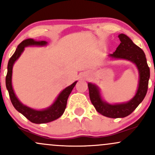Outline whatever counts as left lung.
<instances>
[{
	"label": "left lung",
	"mask_w": 155,
	"mask_h": 155,
	"mask_svg": "<svg viewBox=\"0 0 155 155\" xmlns=\"http://www.w3.org/2000/svg\"><path fill=\"white\" fill-rule=\"evenodd\" d=\"M120 44L116 51L110 55L113 58H124L132 61L137 67L140 73V82L136 95L126 103L110 105L101 99L97 86L88 83L89 96L93 105L99 114L110 118H123L131 114L143 100L146 95L150 77V69L148 66L146 55L140 48L124 34L119 35Z\"/></svg>",
	"instance_id": "left-lung-1"
}]
</instances>
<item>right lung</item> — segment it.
<instances>
[{
  "label": "right lung",
  "mask_w": 155,
  "mask_h": 155,
  "mask_svg": "<svg viewBox=\"0 0 155 155\" xmlns=\"http://www.w3.org/2000/svg\"><path fill=\"white\" fill-rule=\"evenodd\" d=\"M47 44L45 41H35L33 39H26L20 43L16 49L15 52L12 55V57L9 58L7 66V74L6 76V86L9 92V98H10L12 104L15 108L22 114L27 119H28L30 122L36 124L41 123H47L49 122L53 121L60 117L64 112L65 108L67 106V102L69 95L71 94V91L74 86L76 85V82L73 83L71 85L68 86L61 92V94L57 97L56 100L54 103L51 105L49 108L43 110H36L30 107L25 106L20 102V101L17 99L14 91H13L12 86V66L15 61L19 58L21 53L24 51V48L29 45H45Z\"/></svg>",
  "instance_id": "add662e5"
}]
</instances>
